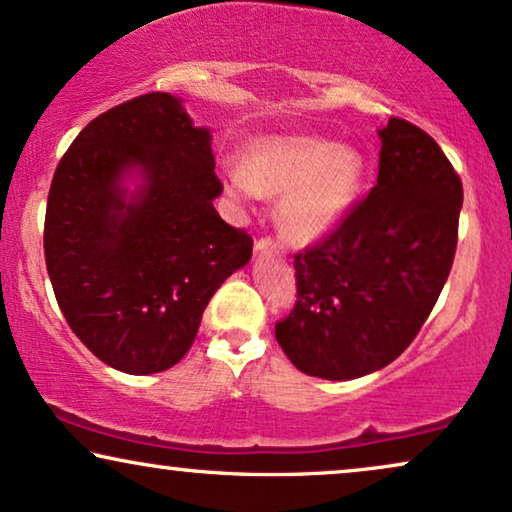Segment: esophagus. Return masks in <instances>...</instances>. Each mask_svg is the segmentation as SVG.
<instances>
[{
    "label": "esophagus",
    "mask_w": 512,
    "mask_h": 512,
    "mask_svg": "<svg viewBox=\"0 0 512 512\" xmlns=\"http://www.w3.org/2000/svg\"><path fill=\"white\" fill-rule=\"evenodd\" d=\"M256 251H258V254H275V256H280L282 254V247L275 240H270V237H261V240L256 242Z\"/></svg>",
    "instance_id": "34e87169"
}]
</instances>
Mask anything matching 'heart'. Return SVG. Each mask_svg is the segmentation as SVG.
I'll return each mask as SVG.
<instances>
[{
  "label": "heart",
  "instance_id": "b5f03b06",
  "mask_svg": "<svg viewBox=\"0 0 512 512\" xmlns=\"http://www.w3.org/2000/svg\"><path fill=\"white\" fill-rule=\"evenodd\" d=\"M364 159L353 145L317 136H270L251 143L244 164L223 169V185L237 202L280 197L277 225L291 242H315L353 207Z\"/></svg>",
  "mask_w": 512,
  "mask_h": 512
}]
</instances>
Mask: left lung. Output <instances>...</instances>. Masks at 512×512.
<instances>
[{
    "mask_svg": "<svg viewBox=\"0 0 512 512\" xmlns=\"http://www.w3.org/2000/svg\"><path fill=\"white\" fill-rule=\"evenodd\" d=\"M378 136L376 185L294 256L298 301L275 324L291 364L327 381L367 376L409 348L459 242L463 185L440 145L397 117Z\"/></svg>",
    "mask_w": 512,
    "mask_h": 512,
    "instance_id": "obj_1",
    "label": "left lung"
}]
</instances>
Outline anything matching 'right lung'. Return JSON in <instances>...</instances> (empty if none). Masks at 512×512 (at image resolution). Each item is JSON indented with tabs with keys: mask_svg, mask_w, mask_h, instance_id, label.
<instances>
[{
	"mask_svg": "<svg viewBox=\"0 0 512 512\" xmlns=\"http://www.w3.org/2000/svg\"><path fill=\"white\" fill-rule=\"evenodd\" d=\"M221 192L209 129L162 91L98 115L58 162L46 270L70 329L108 367L145 376L181 362L211 296L249 263L254 240L218 216Z\"/></svg>",
	"mask_w": 512,
	"mask_h": 512,
	"instance_id": "obj_1",
	"label": "right lung"
}]
</instances>
